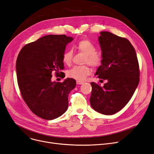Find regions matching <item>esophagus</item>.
<instances>
[{
	"label": "esophagus",
	"instance_id": "34e87169",
	"mask_svg": "<svg viewBox=\"0 0 154 154\" xmlns=\"http://www.w3.org/2000/svg\"><path fill=\"white\" fill-rule=\"evenodd\" d=\"M76 83L78 85H82L83 83V82H82V81H76Z\"/></svg>",
	"mask_w": 154,
	"mask_h": 154
}]
</instances>
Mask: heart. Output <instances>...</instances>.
<instances>
[{
  "label": "heart",
  "instance_id": "heart-1",
  "mask_svg": "<svg viewBox=\"0 0 154 154\" xmlns=\"http://www.w3.org/2000/svg\"><path fill=\"white\" fill-rule=\"evenodd\" d=\"M75 49L85 54L83 63L88 64L94 68L99 67L102 62V56L101 54L97 52V48L93 43L87 39H83L78 41L74 46ZM73 57L72 50L66 51L63 54V62L69 65ZM91 73V69L88 65L75 66L72 67L68 71L67 75L78 81H83Z\"/></svg>",
  "mask_w": 154,
  "mask_h": 154
}]
</instances>
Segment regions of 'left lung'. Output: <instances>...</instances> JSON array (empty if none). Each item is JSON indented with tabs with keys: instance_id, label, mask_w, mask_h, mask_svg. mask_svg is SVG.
I'll return each instance as SVG.
<instances>
[{
	"instance_id": "left-lung-1",
	"label": "left lung",
	"mask_w": 154,
	"mask_h": 154,
	"mask_svg": "<svg viewBox=\"0 0 154 154\" xmlns=\"http://www.w3.org/2000/svg\"><path fill=\"white\" fill-rule=\"evenodd\" d=\"M102 52V65L95 76L106 80L103 87L91 82V107L104 115L118 112L130 100L140 82L138 58L128 39L108 32L98 38Z\"/></svg>"
}]
</instances>
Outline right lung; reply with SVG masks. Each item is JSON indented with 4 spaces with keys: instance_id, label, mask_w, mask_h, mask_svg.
Listing matches in <instances>:
<instances>
[{
    "instance_id": "add662e5",
    "label": "right lung",
    "mask_w": 154,
    "mask_h": 154,
    "mask_svg": "<svg viewBox=\"0 0 154 154\" xmlns=\"http://www.w3.org/2000/svg\"><path fill=\"white\" fill-rule=\"evenodd\" d=\"M72 38L49 35L24 45L16 60L17 81L21 95L33 113L46 120L63 115L68 107V95L76 81L67 78L52 82L53 72L64 78L63 54Z\"/></svg>"
}]
</instances>
